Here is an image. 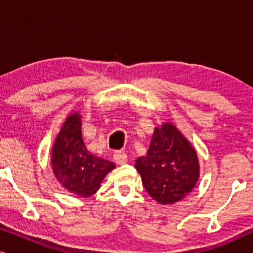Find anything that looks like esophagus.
I'll return each mask as SVG.
<instances>
[{
    "mask_svg": "<svg viewBox=\"0 0 253 253\" xmlns=\"http://www.w3.org/2000/svg\"><path fill=\"white\" fill-rule=\"evenodd\" d=\"M114 161L116 162L117 165H123L127 161V155L126 152L123 151H116L114 153Z\"/></svg>",
    "mask_w": 253,
    "mask_h": 253,
    "instance_id": "34e87169",
    "label": "esophagus"
}]
</instances>
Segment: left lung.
<instances>
[{"label":"left lung","mask_w":253,"mask_h":253,"mask_svg":"<svg viewBox=\"0 0 253 253\" xmlns=\"http://www.w3.org/2000/svg\"><path fill=\"white\" fill-rule=\"evenodd\" d=\"M134 166L148 195L164 205L184 198L199 177L196 150L169 122L155 127L146 155Z\"/></svg>","instance_id":"1"}]
</instances>
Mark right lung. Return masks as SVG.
Returning <instances> with one entry per match:
<instances>
[{"label": "right lung", "instance_id": "right-lung-1", "mask_svg": "<svg viewBox=\"0 0 253 253\" xmlns=\"http://www.w3.org/2000/svg\"><path fill=\"white\" fill-rule=\"evenodd\" d=\"M82 120L78 113L69 115L55 139L51 167L62 186L78 197H89L115 164L89 153L82 138Z\"/></svg>", "mask_w": 253, "mask_h": 253}]
</instances>
